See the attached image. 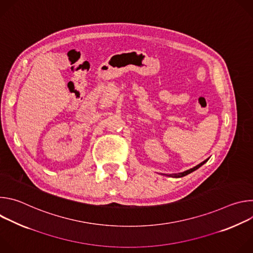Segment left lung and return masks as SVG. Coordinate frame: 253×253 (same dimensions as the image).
I'll list each match as a JSON object with an SVG mask.
<instances>
[{"mask_svg": "<svg viewBox=\"0 0 253 253\" xmlns=\"http://www.w3.org/2000/svg\"><path fill=\"white\" fill-rule=\"evenodd\" d=\"M207 160H208V159L204 160L203 162H201V163H200V164H198L197 166H195V167H193V168H191V169H189V170H187V171H184V172H182V173H179V174H174V175H172V177H183V176H185V175H187V174H189V173L193 172L194 170L198 169V168H199L200 166H202L205 162H207Z\"/></svg>", "mask_w": 253, "mask_h": 253, "instance_id": "obj_1", "label": "left lung"}]
</instances>
